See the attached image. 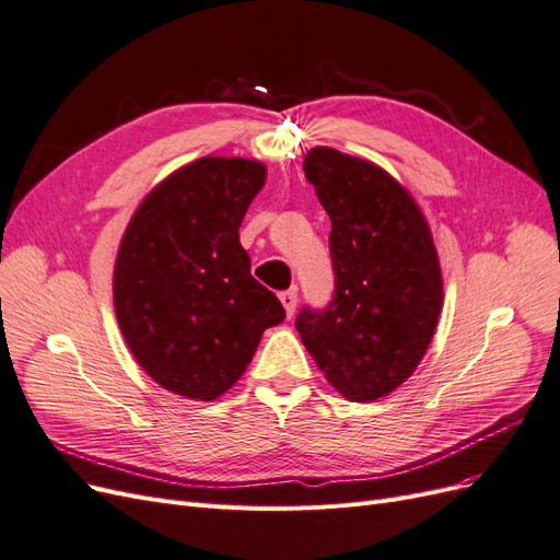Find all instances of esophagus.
Masks as SVG:
<instances>
[{"instance_id":"1","label":"esophagus","mask_w":560,"mask_h":560,"mask_svg":"<svg viewBox=\"0 0 560 560\" xmlns=\"http://www.w3.org/2000/svg\"><path fill=\"white\" fill-rule=\"evenodd\" d=\"M278 299H280V303H282L284 311H287V317H292L294 308H296V290H284V292L278 294Z\"/></svg>"}]
</instances>
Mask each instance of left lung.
Masks as SVG:
<instances>
[{
  "instance_id": "left-lung-1",
  "label": "left lung",
  "mask_w": 560,
  "mask_h": 560,
  "mask_svg": "<svg viewBox=\"0 0 560 560\" xmlns=\"http://www.w3.org/2000/svg\"><path fill=\"white\" fill-rule=\"evenodd\" d=\"M331 219L334 299L303 306L296 329L327 381L374 401L409 378L444 306L442 268L416 200L378 165L315 147L303 161Z\"/></svg>"
}]
</instances>
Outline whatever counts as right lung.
<instances>
[{"label": "right lung", "mask_w": 560, "mask_h": 560, "mask_svg": "<svg viewBox=\"0 0 560 560\" xmlns=\"http://www.w3.org/2000/svg\"><path fill=\"white\" fill-rule=\"evenodd\" d=\"M266 167L198 159L135 210L114 266V308L130 352L175 395L210 401L243 376L261 334L284 319L249 273L241 224Z\"/></svg>", "instance_id": "add662e5"}]
</instances>
